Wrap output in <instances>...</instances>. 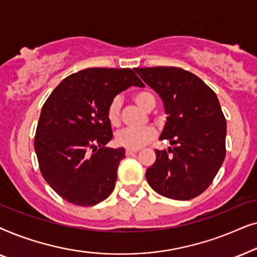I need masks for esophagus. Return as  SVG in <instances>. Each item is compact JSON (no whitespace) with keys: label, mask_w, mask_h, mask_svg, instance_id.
I'll list each match as a JSON object with an SVG mask.
<instances>
[{"label":"esophagus","mask_w":257,"mask_h":257,"mask_svg":"<svg viewBox=\"0 0 257 257\" xmlns=\"http://www.w3.org/2000/svg\"><path fill=\"white\" fill-rule=\"evenodd\" d=\"M137 152H138V150H131V149H126V151H125L126 156H132V154H136Z\"/></svg>","instance_id":"obj_1"}]
</instances>
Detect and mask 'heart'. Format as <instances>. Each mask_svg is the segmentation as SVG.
<instances>
[{"instance_id": "obj_1", "label": "heart", "mask_w": 257, "mask_h": 257, "mask_svg": "<svg viewBox=\"0 0 257 257\" xmlns=\"http://www.w3.org/2000/svg\"><path fill=\"white\" fill-rule=\"evenodd\" d=\"M133 100L146 111L153 110L157 105V98L151 91H140V92H137L133 96ZM120 110L121 99L119 97H114L110 101V104H108L106 112L108 121L112 125H118L119 121H120ZM154 138H156V131L152 127H126L117 132V135H115V143L119 146L125 147V149L138 150L152 142Z\"/></svg>"}]
</instances>
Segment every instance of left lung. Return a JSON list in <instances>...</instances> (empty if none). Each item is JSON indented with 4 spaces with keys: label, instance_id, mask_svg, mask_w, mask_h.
<instances>
[{
    "label": "left lung",
    "instance_id": "8db88e82",
    "mask_svg": "<svg viewBox=\"0 0 257 257\" xmlns=\"http://www.w3.org/2000/svg\"><path fill=\"white\" fill-rule=\"evenodd\" d=\"M135 71L163 99L168 115L160 140L173 146L156 150V163L146 170L147 182L160 195L174 200L202 194L226 157L227 124L215 92L181 68Z\"/></svg>",
    "mask_w": 257,
    "mask_h": 257
}]
</instances>
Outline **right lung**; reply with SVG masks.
<instances>
[{"mask_svg": "<svg viewBox=\"0 0 257 257\" xmlns=\"http://www.w3.org/2000/svg\"><path fill=\"white\" fill-rule=\"evenodd\" d=\"M145 86L131 69L89 68L72 73L42 107L35 136L40 171L65 201L93 206L114 189L125 150L108 149L107 106L130 86Z\"/></svg>", "mask_w": 257, "mask_h": 257, "instance_id": "obj_1", "label": "right lung"}]
</instances>
